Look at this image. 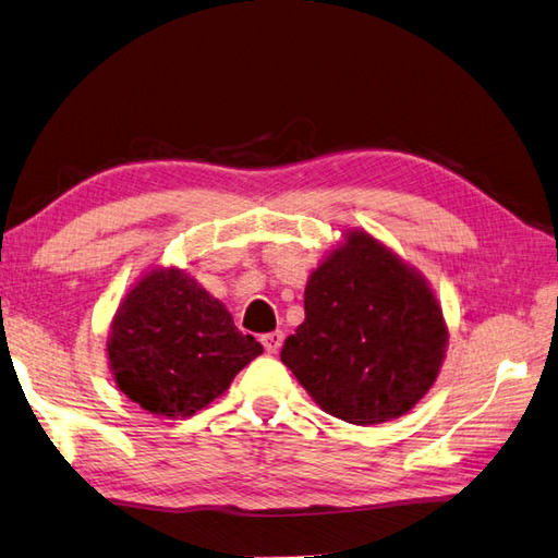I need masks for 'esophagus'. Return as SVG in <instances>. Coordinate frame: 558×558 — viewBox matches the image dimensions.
<instances>
[{"mask_svg":"<svg viewBox=\"0 0 558 558\" xmlns=\"http://www.w3.org/2000/svg\"><path fill=\"white\" fill-rule=\"evenodd\" d=\"M282 340H284V335L280 330L262 335V344H264V349H266L268 354H278L280 347H282Z\"/></svg>","mask_w":558,"mask_h":558,"instance_id":"obj_1","label":"esophagus"}]
</instances>
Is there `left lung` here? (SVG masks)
I'll return each mask as SVG.
<instances>
[{"label": "left lung", "instance_id": "obj_1", "mask_svg": "<svg viewBox=\"0 0 558 558\" xmlns=\"http://www.w3.org/2000/svg\"><path fill=\"white\" fill-rule=\"evenodd\" d=\"M304 314L280 359L340 421L404 416L442 368L447 326L433 290L366 232H347L311 274Z\"/></svg>", "mask_w": 558, "mask_h": 558}]
</instances>
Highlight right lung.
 Returning <instances> with one entry per match:
<instances>
[{
	"mask_svg": "<svg viewBox=\"0 0 558 558\" xmlns=\"http://www.w3.org/2000/svg\"><path fill=\"white\" fill-rule=\"evenodd\" d=\"M116 385L149 413L187 418L264 352L185 270H151L128 292L107 342Z\"/></svg>",
	"mask_w": 558,
	"mask_h": 558,
	"instance_id": "obj_1",
	"label": "right lung"
}]
</instances>
